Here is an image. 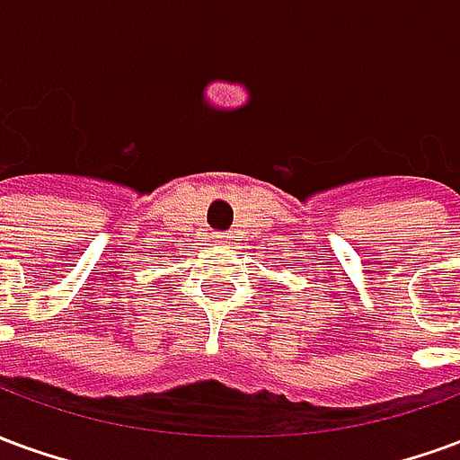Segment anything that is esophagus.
<instances>
[{"label": "esophagus", "instance_id": "1", "mask_svg": "<svg viewBox=\"0 0 460 460\" xmlns=\"http://www.w3.org/2000/svg\"><path fill=\"white\" fill-rule=\"evenodd\" d=\"M214 239L219 241V243H224V241H229V236H226V234H217V236H214Z\"/></svg>", "mask_w": 460, "mask_h": 460}]
</instances>
